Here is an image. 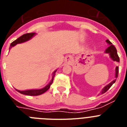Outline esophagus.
Instances as JSON below:
<instances>
[{
	"label": "esophagus",
	"mask_w": 127,
	"mask_h": 127,
	"mask_svg": "<svg viewBox=\"0 0 127 127\" xmlns=\"http://www.w3.org/2000/svg\"><path fill=\"white\" fill-rule=\"evenodd\" d=\"M65 62H67V63H70L72 61V57L70 56H68V57H66L65 58Z\"/></svg>",
	"instance_id": "1"
}]
</instances>
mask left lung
I'll list each match as a JSON object with an SVG mask.
<instances>
[{
	"mask_svg": "<svg viewBox=\"0 0 127 127\" xmlns=\"http://www.w3.org/2000/svg\"><path fill=\"white\" fill-rule=\"evenodd\" d=\"M105 41H106V42H107V43L109 44V47L107 48V49H106V50H105V53L109 54V57L111 58L113 61L119 62H120V58H119L118 55L117 50H116V48L114 46V45H113V44L110 42L108 39H107V40H106ZM118 72H119V67L116 66V69H115V79H114V80H113V81L111 82L109 84H108L107 85H106L105 86H104V88H103V89L102 90V91H101L102 94H104V93L106 92H107V91L110 88H111V86L112 85H113V84L115 83V81H116V78H117L118 76Z\"/></svg>",
	"mask_w": 127,
	"mask_h": 127,
	"instance_id": "8db88e82",
	"label": "left lung"
}]
</instances>
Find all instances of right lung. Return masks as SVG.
<instances>
[{
    "instance_id": "add662e5",
    "label": "right lung",
    "mask_w": 127,
    "mask_h": 127,
    "mask_svg": "<svg viewBox=\"0 0 127 127\" xmlns=\"http://www.w3.org/2000/svg\"><path fill=\"white\" fill-rule=\"evenodd\" d=\"M35 35V33H26V34L23 35L21 37H20L19 38H18L16 40H15L14 41H13L12 43L10 45L9 48L11 49L12 47H14V46H16L18 44L20 43H23V42H27V41H29L30 39H32L33 36ZM57 70H55V71L53 72L52 74V79L50 81V82L45 87L41 88V89H35V90H24V91H20L18 90H16V91H18L19 93L20 94H23V95H30V96H37V95H41V94H44V92H46L47 90H48L49 88H50V86L52 84L53 81L54 76L55 75V72H57Z\"/></svg>"
}]
</instances>
